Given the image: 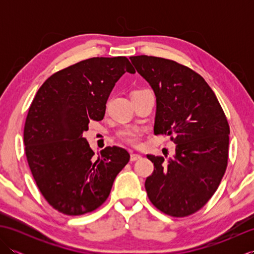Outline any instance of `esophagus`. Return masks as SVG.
<instances>
[{
    "label": "esophagus",
    "instance_id": "34e87169",
    "mask_svg": "<svg viewBox=\"0 0 254 254\" xmlns=\"http://www.w3.org/2000/svg\"><path fill=\"white\" fill-rule=\"evenodd\" d=\"M141 158H142L141 155H138V154H131L130 160H131V161H136V160H139Z\"/></svg>",
    "mask_w": 254,
    "mask_h": 254
}]
</instances>
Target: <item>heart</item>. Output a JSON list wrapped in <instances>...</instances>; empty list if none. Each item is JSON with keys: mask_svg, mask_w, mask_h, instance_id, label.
I'll return each mask as SVG.
<instances>
[{"mask_svg": "<svg viewBox=\"0 0 254 254\" xmlns=\"http://www.w3.org/2000/svg\"><path fill=\"white\" fill-rule=\"evenodd\" d=\"M141 91H145V90H138V91H135L134 94L141 93ZM120 136L127 143H130L132 145H137L139 139H141V137L143 136V131L138 130V128H133V127L124 128V130L120 132Z\"/></svg>", "mask_w": 254, "mask_h": 254, "instance_id": "obj_1", "label": "heart"}]
</instances>
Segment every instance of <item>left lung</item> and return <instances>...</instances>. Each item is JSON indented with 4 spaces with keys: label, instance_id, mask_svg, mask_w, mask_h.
<instances>
[{
    "label": "left lung",
    "instance_id": "8db88e82",
    "mask_svg": "<svg viewBox=\"0 0 254 254\" xmlns=\"http://www.w3.org/2000/svg\"><path fill=\"white\" fill-rule=\"evenodd\" d=\"M156 96L154 133L170 135L176 155L154 163L146 178L149 201L172 217H187L206 204L225 175L228 163L229 124L216 95L201 75L169 59L130 58Z\"/></svg>",
    "mask_w": 254,
    "mask_h": 254
}]
</instances>
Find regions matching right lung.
Listing matches in <instances>:
<instances>
[{
	"mask_svg": "<svg viewBox=\"0 0 254 254\" xmlns=\"http://www.w3.org/2000/svg\"><path fill=\"white\" fill-rule=\"evenodd\" d=\"M135 73L126 57L90 58L61 69L37 91L24 127L25 154L46 201L64 215L90 213L106 202L130 154L119 146L98 158L83 137L90 120L101 121L112 88Z\"/></svg>",
	"mask_w": 254,
	"mask_h": 254,
	"instance_id": "right-lung-1",
	"label": "right lung"
}]
</instances>
